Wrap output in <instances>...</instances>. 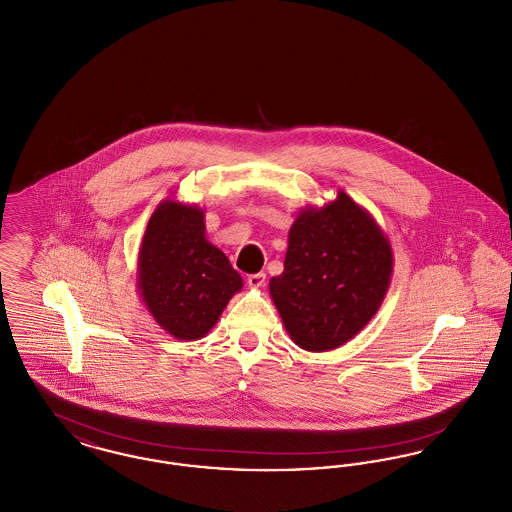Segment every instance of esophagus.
Here are the masks:
<instances>
[{
  "mask_svg": "<svg viewBox=\"0 0 512 512\" xmlns=\"http://www.w3.org/2000/svg\"><path fill=\"white\" fill-rule=\"evenodd\" d=\"M265 282H267V274H265V272H255V274H249V276H247L249 288H263Z\"/></svg>",
  "mask_w": 512,
  "mask_h": 512,
  "instance_id": "1",
  "label": "esophagus"
}]
</instances>
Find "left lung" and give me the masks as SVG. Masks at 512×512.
<instances>
[{
    "label": "left lung",
    "mask_w": 512,
    "mask_h": 512,
    "mask_svg": "<svg viewBox=\"0 0 512 512\" xmlns=\"http://www.w3.org/2000/svg\"><path fill=\"white\" fill-rule=\"evenodd\" d=\"M393 251L374 217L345 192L297 213L284 272L268 290L293 343L330 351L353 340L390 290Z\"/></svg>",
    "instance_id": "8db88e82"
}]
</instances>
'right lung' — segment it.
<instances>
[{"label":"right lung","mask_w":512,"mask_h":512,"mask_svg":"<svg viewBox=\"0 0 512 512\" xmlns=\"http://www.w3.org/2000/svg\"><path fill=\"white\" fill-rule=\"evenodd\" d=\"M138 293L176 340L207 336L244 280L205 236V211L167 197L157 205L138 253Z\"/></svg>","instance_id":"1"}]
</instances>
